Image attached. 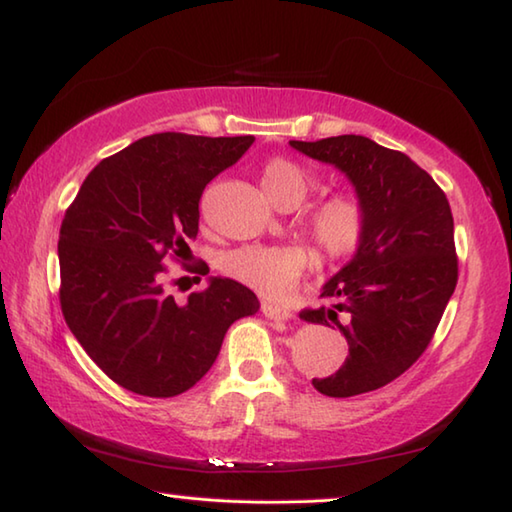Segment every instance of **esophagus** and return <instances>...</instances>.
<instances>
[{
	"instance_id": "34e87169",
	"label": "esophagus",
	"mask_w": 512,
	"mask_h": 512,
	"mask_svg": "<svg viewBox=\"0 0 512 512\" xmlns=\"http://www.w3.org/2000/svg\"><path fill=\"white\" fill-rule=\"evenodd\" d=\"M262 313L271 320H291L293 318V313L288 311L286 306L275 304V302H262Z\"/></svg>"
}]
</instances>
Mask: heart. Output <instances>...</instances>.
Instances as JSON below:
<instances>
[{
  "mask_svg": "<svg viewBox=\"0 0 512 512\" xmlns=\"http://www.w3.org/2000/svg\"><path fill=\"white\" fill-rule=\"evenodd\" d=\"M262 185L275 203L297 206L315 185L313 174L291 159H273L264 165ZM306 228L329 259H342L358 248L365 232V210L351 194H331L306 212ZM313 255L300 244L241 246L221 257V268L237 282L266 295H282L293 288Z\"/></svg>",
  "mask_w": 512,
  "mask_h": 512,
  "instance_id": "obj_1",
  "label": "heart"
}]
</instances>
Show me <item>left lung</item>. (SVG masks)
Returning <instances> with one entry per match:
<instances>
[{"mask_svg":"<svg viewBox=\"0 0 512 512\" xmlns=\"http://www.w3.org/2000/svg\"><path fill=\"white\" fill-rule=\"evenodd\" d=\"M291 147L347 176L365 210V232L349 262L322 286L329 306L304 322L338 327L349 356L327 378L324 396L347 398L392 383L430 345L457 286L454 221L443 190L410 156L345 134Z\"/></svg>","mask_w":512,"mask_h":512,"instance_id":"obj_1","label":"left lung"}]
</instances>
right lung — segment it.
<instances>
[{
    "label": "right lung",
    "instance_id": "1",
    "mask_svg": "<svg viewBox=\"0 0 512 512\" xmlns=\"http://www.w3.org/2000/svg\"><path fill=\"white\" fill-rule=\"evenodd\" d=\"M253 143L145 136L100 161L62 219V315L89 358L129 392H188L217 360L230 324L259 311L257 295L228 277H210L183 304L163 286L165 259H185L197 239L203 188Z\"/></svg>",
    "mask_w": 512,
    "mask_h": 512
}]
</instances>
